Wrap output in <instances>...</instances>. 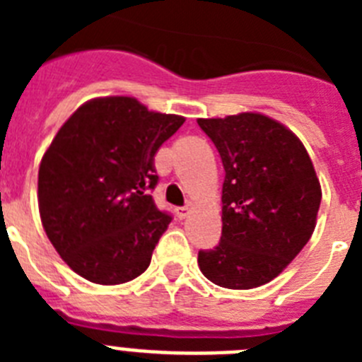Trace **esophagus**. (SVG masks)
I'll list each match as a JSON object with an SVG mask.
<instances>
[{"label":"esophagus","mask_w":362,"mask_h":362,"mask_svg":"<svg viewBox=\"0 0 362 362\" xmlns=\"http://www.w3.org/2000/svg\"><path fill=\"white\" fill-rule=\"evenodd\" d=\"M188 214H190V204H187V206H177V209H175V216H177L179 219H185Z\"/></svg>","instance_id":"1"}]
</instances>
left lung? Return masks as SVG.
Segmentation results:
<instances>
[{"mask_svg": "<svg viewBox=\"0 0 362 362\" xmlns=\"http://www.w3.org/2000/svg\"><path fill=\"white\" fill-rule=\"evenodd\" d=\"M225 166L219 245L197 264L217 286L270 283L303 250L315 228L321 185L303 143L277 121L245 112L197 119Z\"/></svg>", "mask_w": 362, "mask_h": 362, "instance_id": "8db88e82", "label": "left lung"}]
</instances>
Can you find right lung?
Masks as SVG:
<instances>
[{
  "mask_svg": "<svg viewBox=\"0 0 362 362\" xmlns=\"http://www.w3.org/2000/svg\"><path fill=\"white\" fill-rule=\"evenodd\" d=\"M185 123L134 98H99L74 112L45 152L37 175L43 228L85 279L121 284L148 268L172 216L150 192L153 158Z\"/></svg>",
  "mask_w": 362,
  "mask_h": 362,
  "instance_id": "right-lung-1",
  "label": "right lung"
}]
</instances>
